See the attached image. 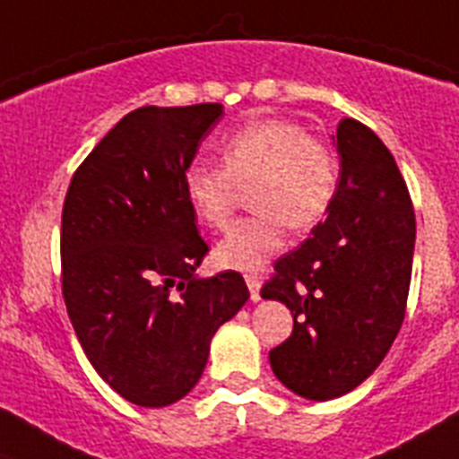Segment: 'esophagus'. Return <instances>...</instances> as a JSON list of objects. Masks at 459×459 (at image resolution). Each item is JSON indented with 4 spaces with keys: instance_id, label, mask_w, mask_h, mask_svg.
Wrapping results in <instances>:
<instances>
[{
    "instance_id": "obj_1",
    "label": "esophagus",
    "mask_w": 459,
    "mask_h": 459,
    "mask_svg": "<svg viewBox=\"0 0 459 459\" xmlns=\"http://www.w3.org/2000/svg\"><path fill=\"white\" fill-rule=\"evenodd\" d=\"M245 282H247V287H249V296H252V301H259V299H261L259 277H256V275H245Z\"/></svg>"
}]
</instances>
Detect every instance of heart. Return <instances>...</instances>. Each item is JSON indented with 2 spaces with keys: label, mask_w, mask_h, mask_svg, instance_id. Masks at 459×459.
Returning a JSON list of instances; mask_svg holds the SVG:
<instances>
[{
  "label": "heart",
  "mask_w": 459,
  "mask_h": 459,
  "mask_svg": "<svg viewBox=\"0 0 459 459\" xmlns=\"http://www.w3.org/2000/svg\"><path fill=\"white\" fill-rule=\"evenodd\" d=\"M221 163L194 160L184 194L195 217L223 229L240 186H249L254 214L238 219L217 245V261L233 271H256L284 242L287 229L306 230L329 214L338 191V160L329 144L289 118L254 121L221 144Z\"/></svg>",
  "instance_id": "obj_1"
}]
</instances>
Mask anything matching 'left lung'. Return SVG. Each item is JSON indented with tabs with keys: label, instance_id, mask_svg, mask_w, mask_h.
Here are the masks:
<instances>
[{
	"label": "left lung",
	"instance_id": "left-lung-1",
	"mask_svg": "<svg viewBox=\"0 0 459 459\" xmlns=\"http://www.w3.org/2000/svg\"><path fill=\"white\" fill-rule=\"evenodd\" d=\"M341 179L329 217L275 261L261 287L294 315L271 350L275 376L296 394L326 402L378 368L406 315L415 212L394 156L354 118L336 130Z\"/></svg>",
	"mask_w": 459,
	"mask_h": 459
}]
</instances>
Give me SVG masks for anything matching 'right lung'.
<instances>
[{
    "mask_svg": "<svg viewBox=\"0 0 459 459\" xmlns=\"http://www.w3.org/2000/svg\"><path fill=\"white\" fill-rule=\"evenodd\" d=\"M221 114L219 102L130 111L65 195L67 315L100 378L137 406H170L194 390L212 336L249 299L240 273L194 275L210 247L184 172Z\"/></svg>",
    "mask_w": 459,
    "mask_h": 459,
    "instance_id": "right-lung-1",
    "label": "right lung"
}]
</instances>
